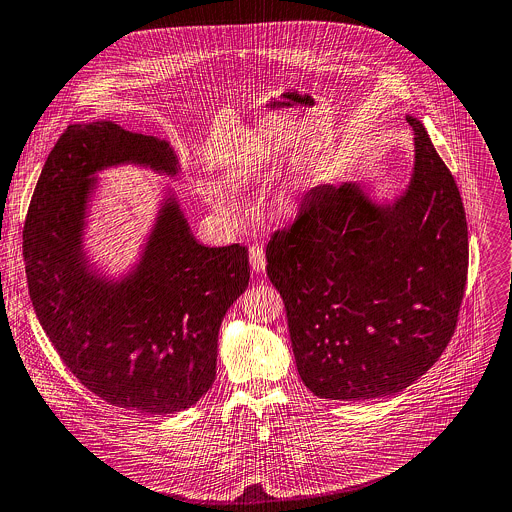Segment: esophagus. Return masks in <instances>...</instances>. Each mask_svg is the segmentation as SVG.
Returning a JSON list of instances; mask_svg holds the SVG:
<instances>
[{
	"instance_id": "esophagus-1",
	"label": "esophagus",
	"mask_w": 512,
	"mask_h": 512,
	"mask_svg": "<svg viewBox=\"0 0 512 512\" xmlns=\"http://www.w3.org/2000/svg\"><path fill=\"white\" fill-rule=\"evenodd\" d=\"M249 263H251V269H253L255 273H265L267 259H265L263 247H259V245H251V247H249Z\"/></svg>"
}]
</instances>
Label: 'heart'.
<instances>
[{"label":"heart","mask_w":512,"mask_h":512,"mask_svg":"<svg viewBox=\"0 0 512 512\" xmlns=\"http://www.w3.org/2000/svg\"><path fill=\"white\" fill-rule=\"evenodd\" d=\"M209 197H211L215 209L221 211V213H231V211L235 209V201H233L227 193H223V191H219V189H211V191H209Z\"/></svg>","instance_id":"1"}]
</instances>
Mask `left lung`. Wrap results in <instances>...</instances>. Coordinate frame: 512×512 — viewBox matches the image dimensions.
<instances>
[{"label":"left lung","instance_id":"1","mask_svg":"<svg viewBox=\"0 0 512 512\" xmlns=\"http://www.w3.org/2000/svg\"><path fill=\"white\" fill-rule=\"evenodd\" d=\"M407 187L375 201L357 181L313 187L267 245L305 387L319 399L401 393L451 341L469 269L459 187L425 125Z\"/></svg>","mask_w":512,"mask_h":512}]
</instances>
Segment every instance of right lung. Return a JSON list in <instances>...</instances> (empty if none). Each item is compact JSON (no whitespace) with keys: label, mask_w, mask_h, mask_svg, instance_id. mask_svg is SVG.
Listing matches in <instances>:
<instances>
[{"label":"right lung","mask_w":512,"mask_h":512,"mask_svg":"<svg viewBox=\"0 0 512 512\" xmlns=\"http://www.w3.org/2000/svg\"><path fill=\"white\" fill-rule=\"evenodd\" d=\"M121 165L165 177L181 171L165 139L113 121L71 123L61 133L23 225L29 297L83 387L119 409L179 413L215 381L219 327L249 285V255L239 243H199L165 187L137 261L119 275L99 271L85 249L95 175Z\"/></svg>","instance_id":"add662e5"}]
</instances>
